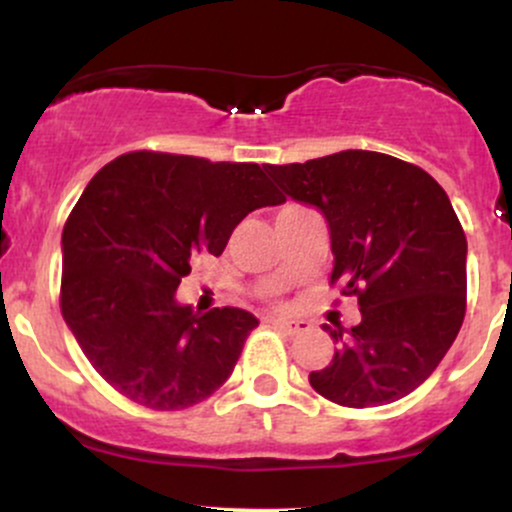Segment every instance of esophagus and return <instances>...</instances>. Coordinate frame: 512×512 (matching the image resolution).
Instances as JSON below:
<instances>
[{"mask_svg":"<svg viewBox=\"0 0 512 512\" xmlns=\"http://www.w3.org/2000/svg\"><path fill=\"white\" fill-rule=\"evenodd\" d=\"M269 325L279 327V330L291 334V337H293V334H301V332L310 330L308 320H284V317H269Z\"/></svg>","mask_w":512,"mask_h":512,"instance_id":"obj_1","label":"esophagus"}]
</instances>
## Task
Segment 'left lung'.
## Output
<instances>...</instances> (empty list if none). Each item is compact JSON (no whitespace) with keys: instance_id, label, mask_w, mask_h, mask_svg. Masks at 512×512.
<instances>
[{"instance_id":"left-lung-1","label":"left lung","mask_w":512,"mask_h":512,"mask_svg":"<svg viewBox=\"0 0 512 512\" xmlns=\"http://www.w3.org/2000/svg\"><path fill=\"white\" fill-rule=\"evenodd\" d=\"M296 202L330 223V284L356 296L361 322L322 325L337 344L310 385L342 407H380L414 392L455 342L467 310V238L426 170L378 151H339L267 166Z\"/></svg>"}]
</instances>
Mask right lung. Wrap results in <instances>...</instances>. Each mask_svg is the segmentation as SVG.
I'll list each match as a JSON object with an SVG mask.
<instances>
[{
  "instance_id": "add662e5",
  "label": "right lung",
  "mask_w": 512,
  "mask_h": 512,
  "mask_svg": "<svg viewBox=\"0 0 512 512\" xmlns=\"http://www.w3.org/2000/svg\"><path fill=\"white\" fill-rule=\"evenodd\" d=\"M286 197L257 163L129 151L98 170L62 231L64 322L105 383L142 407L187 409L233 373L260 322L175 301L197 255L219 257L250 211Z\"/></svg>"
}]
</instances>
